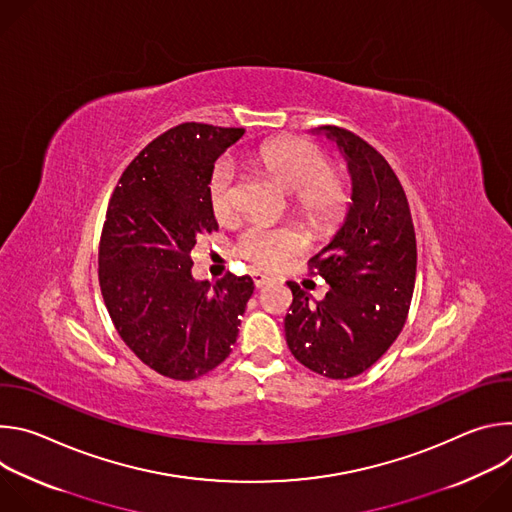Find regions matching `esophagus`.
<instances>
[{
  "mask_svg": "<svg viewBox=\"0 0 512 512\" xmlns=\"http://www.w3.org/2000/svg\"><path fill=\"white\" fill-rule=\"evenodd\" d=\"M253 281H255V287L261 289V287H265L269 283V275H265L261 271H253Z\"/></svg>",
  "mask_w": 512,
  "mask_h": 512,
  "instance_id": "34e87169",
  "label": "esophagus"
}]
</instances>
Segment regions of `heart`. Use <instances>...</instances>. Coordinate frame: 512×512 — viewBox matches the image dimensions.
<instances>
[{
    "instance_id": "b5f03b06",
    "label": "heart",
    "mask_w": 512,
    "mask_h": 512,
    "mask_svg": "<svg viewBox=\"0 0 512 512\" xmlns=\"http://www.w3.org/2000/svg\"><path fill=\"white\" fill-rule=\"evenodd\" d=\"M253 160L291 192L294 210L310 227L324 231L340 221L348 206V186L340 174L328 170V158L314 143L302 139L271 141L261 145ZM208 200L218 221L235 212L237 168L229 158L214 164L208 178ZM304 249L306 239L298 229L263 221L251 223L237 241L239 255L265 269L283 265Z\"/></svg>"
}]
</instances>
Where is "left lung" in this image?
<instances>
[{
  "instance_id": "1",
  "label": "left lung",
  "mask_w": 512,
  "mask_h": 512,
  "mask_svg": "<svg viewBox=\"0 0 512 512\" xmlns=\"http://www.w3.org/2000/svg\"><path fill=\"white\" fill-rule=\"evenodd\" d=\"M346 160L352 194L344 223L312 259L328 283L316 302L289 281L294 302L285 340L304 367L328 379H350L387 352L403 330L415 285V231L409 202L387 160L358 135L324 125Z\"/></svg>"
}]
</instances>
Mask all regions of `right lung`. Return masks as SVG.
Wrapping results in <instances>:
<instances>
[{"label": "right lung", "instance_id": "right-lung-1", "mask_svg": "<svg viewBox=\"0 0 512 512\" xmlns=\"http://www.w3.org/2000/svg\"><path fill=\"white\" fill-rule=\"evenodd\" d=\"M245 129L182 123L123 172L99 247L107 312L133 354L156 373L192 381L233 350L253 296L249 275L216 283L192 275L190 253L218 229L208 200L214 162Z\"/></svg>", "mask_w": 512, "mask_h": 512}]
</instances>
